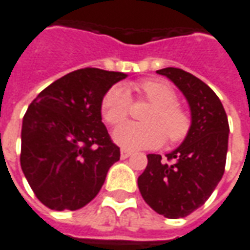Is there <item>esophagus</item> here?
Returning <instances> with one entry per match:
<instances>
[{"instance_id":"obj_1","label":"esophagus","mask_w":250,"mask_h":250,"mask_svg":"<svg viewBox=\"0 0 250 250\" xmlns=\"http://www.w3.org/2000/svg\"><path fill=\"white\" fill-rule=\"evenodd\" d=\"M131 156V152L130 150H127V149H122L120 150V157L122 159H127V157H130Z\"/></svg>"}]
</instances>
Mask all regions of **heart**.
Listing matches in <instances>:
<instances>
[{"instance_id": "b5f03b06", "label": "heart", "mask_w": 250, "mask_h": 250, "mask_svg": "<svg viewBox=\"0 0 250 250\" xmlns=\"http://www.w3.org/2000/svg\"><path fill=\"white\" fill-rule=\"evenodd\" d=\"M141 98L153 104L144 115L145 123H125L113 131V139L127 149H150L182 141L190 128L189 115L178 105L174 89L161 81L147 79L135 84ZM131 96L125 86H112L103 97L101 115L111 125L123 123L131 112Z\"/></svg>"}]
</instances>
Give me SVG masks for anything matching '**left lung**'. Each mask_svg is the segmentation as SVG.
<instances>
[{"label": "left lung", "mask_w": 250, "mask_h": 250, "mask_svg": "<svg viewBox=\"0 0 250 250\" xmlns=\"http://www.w3.org/2000/svg\"><path fill=\"white\" fill-rule=\"evenodd\" d=\"M157 74L167 76L186 97L191 125L185 141L166 159L147 154L138 188L145 203L159 215L185 218L209 198L225 174L229 120L219 97L198 78L174 67Z\"/></svg>", "instance_id": "1"}]
</instances>
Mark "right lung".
I'll return each mask as SVG.
<instances>
[{"mask_svg": "<svg viewBox=\"0 0 250 250\" xmlns=\"http://www.w3.org/2000/svg\"><path fill=\"white\" fill-rule=\"evenodd\" d=\"M125 74L82 68L43 89L21 125L20 166L37 198L54 210H76L103 188L120 159L101 118L104 94Z\"/></svg>", "mask_w": 250, "mask_h": 250, "instance_id": "add662e5", "label": "right lung"}]
</instances>
